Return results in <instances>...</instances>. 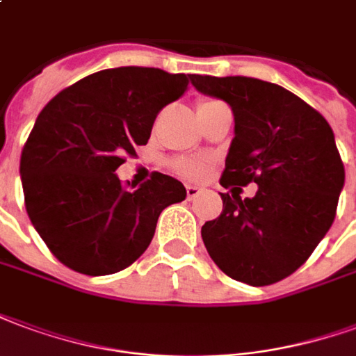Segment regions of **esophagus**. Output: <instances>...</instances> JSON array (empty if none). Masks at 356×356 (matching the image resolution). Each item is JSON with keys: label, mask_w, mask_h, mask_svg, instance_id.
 I'll list each match as a JSON object with an SVG mask.
<instances>
[{"label": "esophagus", "mask_w": 356, "mask_h": 356, "mask_svg": "<svg viewBox=\"0 0 356 356\" xmlns=\"http://www.w3.org/2000/svg\"><path fill=\"white\" fill-rule=\"evenodd\" d=\"M203 193V188H199V186H186V195H188V199H195V197H199Z\"/></svg>", "instance_id": "34e87169"}]
</instances>
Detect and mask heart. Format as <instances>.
<instances>
[{"label":"heart","instance_id":"obj_1","mask_svg":"<svg viewBox=\"0 0 356 356\" xmlns=\"http://www.w3.org/2000/svg\"><path fill=\"white\" fill-rule=\"evenodd\" d=\"M210 104H216V100H201L199 102V108H203V106H210ZM175 168L180 172V175L188 176V178H201V176L207 172V168L209 165L201 159H180L175 163Z\"/></svg>","mask_w":356,"mask_h":356}]
</instances>
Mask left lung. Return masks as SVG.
<instances>
[{
  "label": "left lung",
  "instance_id": "left-lung-1",
  "mask_svg": "<svg viewBox=\"0 0 356 356\" xmlns=\"http://www.w3.org/2000/svg\"><path fill=\"white\" fill-rule=\"evenodd\" d=\"M199 92L232 106L235 138L220 184L224 210L201 235L227 277L250 286L282 281L305 264L336 218L345 181L328 121L281 85L254 77L189 75ZM259 184L241 200V185Z\"/></svg>",
  "mask_w": 356,
  "mask_h": 356
}]
</instances>
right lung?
Instances as JSON below:
<instances>
[{"instance_id":"obj_1","label":"right lung","mask_w":356,"mask_h":356,"mask_svg":"<svg viewBox=\"0 0 356 356\" xmlns=\"http://www.w3.org/2000/svg\"><path fill=\"white\" fill-rule=\"evenodd\" d=\"M189 75L123 66L96 72L54 96L20 155L26 212L58 260L83 275L118 273L146 252L159 214L186 199L153 172L127 189L115 175L146 146L153 121L188 89Z\"/></svg>"}]
</instances>
